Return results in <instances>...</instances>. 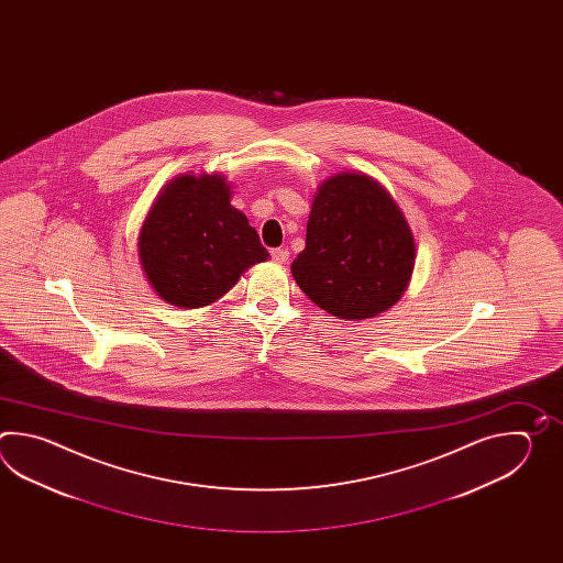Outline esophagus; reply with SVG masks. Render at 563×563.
Instances as JSON below:
<instances>
[{
  "label": "esophagus",
  "instance_id": "esophagus-1",
  "mask_svg": "<svg viewBox=\"0 0 563 563\" xmlns=\"http://www.w3.org/2000/svg\"><path fill=\"white\" fill-rule=\"evenodd\" d=\"M272 260L276 262V264H286L287 260H289V252L284 250V247H277V250H272Z\"/></svg>",
  "mask_w": 563,
  "mask_h": 563
}]
</instances>
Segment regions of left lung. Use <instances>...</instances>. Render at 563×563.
Masks as SVG:
<instances>
[{
	"instance_id": "obj_1",
	"label": "left lung",
	"mask_w": 563,
	"mask_h": 563,
	"mask_svg": "<svg viewBox=\"0 0 563 563\" xmlns=\"http://www.w3.org/2000/svg\"><path fill=\"white\" fill-rule=\"evenodd\" d=\"M415 262V235L393 195L366 173L342 170L313 195L291 276L318 308L354 322L393 308Z\"/></svg>"
}]
</instances>
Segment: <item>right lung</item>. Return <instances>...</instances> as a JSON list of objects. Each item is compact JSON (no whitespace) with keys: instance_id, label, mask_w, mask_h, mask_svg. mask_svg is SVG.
I'll list each match as a JSON object with an SVG mask.
<instances>
[{"instance_id":"obj_1","label":"right lung","mask_w":563,"mask_h":563,"mask_svg":"<svg viewBox=\"0 0 563 563\" xmlns=\"http://www.w3.org/2000/svg\"><path fill=\"white\" fill-rule=\"evenodd\" d=\"M136 252L156 296L180 310L223 298L252 265L269 260L219 173L168 180L144 217Z\"/></svg>"}]
</instances>
